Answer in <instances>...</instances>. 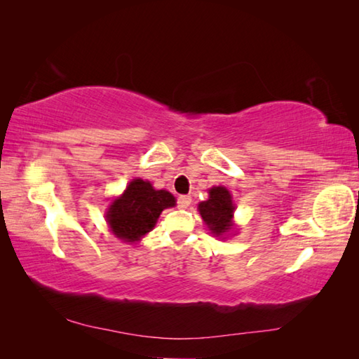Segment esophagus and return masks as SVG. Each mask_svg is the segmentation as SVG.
<instances>
[{
    "mask_svg": "<svg viewBox=\"0 0 359 359\" xmlns=\"http://www.w3.org/2000/svg\"><path fill=\"white\" fill-rule=\"evenodd\" d=\"M191 204V196H187V194H182L177 198V205L180 209H187L188 205Z\"/></svg>",
    "mask_w": 359,
    "mask_h": 359,
    "instance_id": "esophagus-1",
    "label": "esophagus"
}]
</instances>
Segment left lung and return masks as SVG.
Instances as JSON below:
<instances>
[{"mask_svg": "<svg viewBox=\"0 0 359 359\" xmlns=\"http://www.w3.org/2000/svg\"><path fill=\"white\" fill-rule=\"evenodd\" d=\"M204 223L208 224L210 234L215 238H223L233 231L234 205L231 193L224 187H212L209 190V199L198 204Z\"/></svg>", "mask_w": 359, "mask_h": 359, "instance_id": "1", "label": "left lung"}]
</instances>
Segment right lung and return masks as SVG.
<instances>
[{
    "instance_id": "1",
    "label": "right lung",
    "mask_w": 359,
    "mask_h": 359,
    "mask_svg": "<svg viewBox=\"0 0 359 359\" xmlns=\"http://www.w3.org/2000/svg\"><path fill=\"white\" fill-rule=\"evenodd\" d=\"M174 205L175 198L171 193L155 190L149 180L135 179L109 205L106 220L115 238L135 244L155 228L163 210Z\"/></svg>"
}]
</instances>
